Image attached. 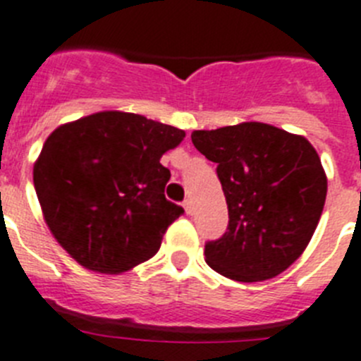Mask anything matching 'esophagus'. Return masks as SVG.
Returning a JSON list of instances; mask_svg holds the SVG:
<instances>
[{"label":"esophagus","instance_id":"obj_1","mask_svg":"<svg viewBox=\"0 0 361 361\" xmlns=\"http://www.w3.org/2000/svg\"><path fill=\"white\" fill-rule=\"evenodd\" d=\"M183 206H184V210H186L188 215L193 214V201H192V199H186V201L183 202Z\"/></svg>","mask_w":361,"mask_h":361}]
</instances>
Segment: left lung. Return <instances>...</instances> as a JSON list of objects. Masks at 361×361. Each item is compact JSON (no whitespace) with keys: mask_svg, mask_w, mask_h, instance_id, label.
Wrapping results in <instances>:
<instances>
[{"mask_svg":"<svg viewBox=\"0 0 361 361\" xmlns=\"http://www.w3.org/2000/svg\"><path fill=\"white\" fill-rule=\"evenodd\" d=\"M217 164L228 228L204 246L206 263L243 283L276 277L309 245L322 217L327 177L312 144L261 122L193 131Z\"/></svg>","mask_w":361,"mask_h":361,"instance_id":"left-lung-1","label":"left lung"}]
</instances>
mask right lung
I'll use <instances>...</instances> for the list:
<instances>
[{
  "instance_id": "1",
  "label": "right lung",
  "mask_w": 361,
  "mask_h": 361,
  "mask_svg": "<svg viewBox=\"0 0 361 361\" xmlns=\"http://www.w3.org/2000/svg\"><path fill=\"white\" fill-rule=\"evenodd\" d=\"M183 129L135 113L102 111L54 129L34 164V188L52 235L82 267L118 274L159 252L184 214L168 201L160 157Z\"/></svg>"
}]
</instances>
